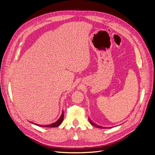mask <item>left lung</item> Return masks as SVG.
<instances>
[{"mask_svg":"<svg viewBox=\"0 0 155 155\" xmlns=\"http://www.w3.org/2000/svg\"><path fill=\"white\" fill-rule=\"evenodd\" d=\"M88 120H89V121H90L91 122V124H92V125H93L94 126H95V127H99V128H104V127H100V126H98V125H96L95 124H94V123H92V121H91V120L88 118Z\"/></svg>","mask_w":155,"mask_h":155,"instance_id":"obj_1","label":"left lung"}]
</instances>
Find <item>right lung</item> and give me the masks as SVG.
I'll list each match as a JSON object with an SVG mask.
<instances>
[{
    "label": "right lung",
    "mask_w": 155,
    "mask_h": 155,
    "mask_svg": "<svg viewBox=\"0 0 155 155\" xmlns=\"http://www.w3.org/2000/svg\"><path fill=\"white\" fill-rule=\"evenodd\" d=\"M63 118H64V114H63V113L61 114V116L60 118L56 121V122L52 124H50V125H39L40 127H57L61 125V124L62 123V121L63 120Z\"/></svg>",
    "instance_id": "right-lung-1"
}]
</instances>
